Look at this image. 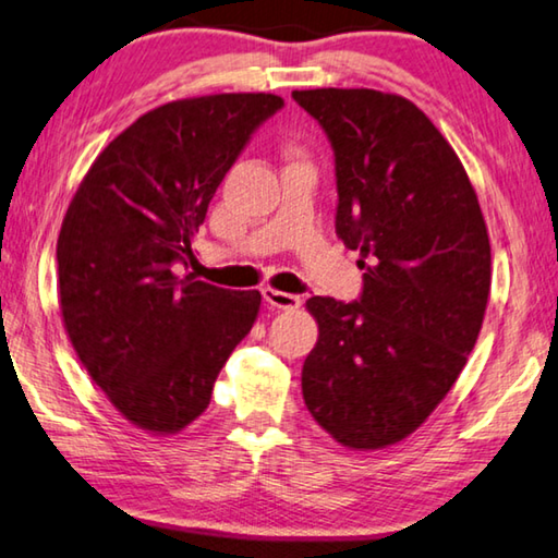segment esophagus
<instances>
[{"instance_id":"esophagus-1","label":"esophagus","mask_w":558,"mask_h":558,"mask_svg":"<svg viewBox=\"0 0 558 558\" xmlns=\"http://www.w3.org/2000/svg\"><path fill=\"white\" fill-rule=\"evenodd\" d=\"M262 296L271 308H284V312H294V308L301 306V296L287 294V291H279V289H271V287L262 289Z\"/></svg>"}]
</instances>
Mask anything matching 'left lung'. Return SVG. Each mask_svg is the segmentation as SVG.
Returning a JSON list of instances; mask_svg holds the SVG:
<instances>
[{"label": "left lung", "mask_w": 558, "mask_h": 558, "mask_svg": "<svg viewBox=\"0 0 558 558\" xmlns=\"http://www.w3.org/2000/svg\"><path fill=\"white\" fill-rule=\"evenodd\" d=\"M291 98L331 141L336 234L365 269L359 301H306L318 341L301 392L336 442L378 450L425 423L477 343L492 284L487 225L458 153L408 98L373 88Z\"/></svg>", "instance_id": "1"}]
</instances>
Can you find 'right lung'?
<instances>
[{
	"mask_svg": "<svg viewBox=\"0 0 558 558\" xmlns=\"http://www.w3.org/2000/svg\"><path fill=\"white\" fill-rule=\"evenodd\" d=\"M284 100L217 94L158 106L106 145L63 217L59 304L73 351L113 408L172 435L205 413L259 291H230L175 264L195 259L209 199L252 133Z\"/></svg>",
	"mask_w": 558,
	"mask_h": 558,
	"instance_id": "right-lung-1",
	"label": "right lung"
}]
</instances>
